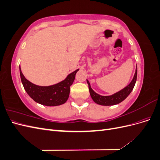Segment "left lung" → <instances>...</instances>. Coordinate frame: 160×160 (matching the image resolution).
I'll return each instance as SVG.
<instances>
[{"mask_svg":"<svg viewBox=\"0 0 160 160\" xmlns=\"http://www.w3.org/2000/svg\"><path fill=\"white\" fill-rule=\"evenodd\" d=\"M137 75H138V69L136 66V69H135V75L133 76L132 81H131V83L123 89L117 92V93L109 96H102L95 93V92L91 89L90 83L89 82V81L87 79V82H88V84L89 85V93L92 99H93L94 102L96 103L97 104L101 105H114L121 103L125 99H126L127 97L131 93V92L132 91L135 86V82H136V80H137Z\"/></svg>","mask_w":160,"mask_h":160,"instance_id":"left-lung-1","label":"left lung"}]
</instances>
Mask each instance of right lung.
<instances>
[{
	"label": "right lung",
	"instance_id": "1",
	"mask_svg": "<svg viewBox=\"0 0 160 160\" xmlns=\"http://www.w3.org/2000/svg\"><path fill=\"white\" fill-rule=\"evenodd\" d=\"M20 75L25 90L35 102L46 106H57L65 103L70 93V87L73 83L77 69L67 75L66 79L50 86H38L28 81L23 75L19 67Z\"/></svg>",
	"mask_w": 160,
	"mask_h": 160
}]
</instances>
